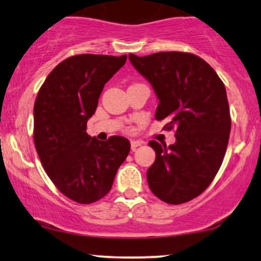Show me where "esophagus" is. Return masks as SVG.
Wrapping results in <instances>:
<instances>
[{"label": "esophagus", "instance_id": "esophagus-1", "mask_svg": "<svg viewBox=\"0 0 261 261\" xmlns=\"http://www.w3.org/2000/svg\"><path fill=\"white\" fill-rule=\"evenodd\" d=\"M142 142L141 141H132L130 142V147H132V151H134L135 148L139 147V146H141Z\"/></svg>", "mask_w": 261, "mask_h": 261}]
</instances>
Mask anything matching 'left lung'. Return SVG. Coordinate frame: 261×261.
<instances>
[{
    "label": "left lung",
    "mask_w": 261,
    "mask_h": 261,
    "mask_svg": "<svg viewBox=\"0 0 261 261\" xmlns=\"http://www.w3.org/2000/svg\"><path fill=\"white\" fill-rule=\"evenodd\" d=\"M133 66L152 84L159 98L156 120L169 119L176 144L151 140L155 162L147 183L156 197L181 204L197 197L219 172L231 127L226 88L205 60L188 52H158L138 57Z\"/></svg>",
    "instance_id": "8db88e82"
}]
</instances>
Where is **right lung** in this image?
Masks as SVG:
<instances>
[{
    "mask_svg": "<svg viewBox=\"0 0 261 261\" xmlns=\"http://www.w3.org/2000/svg\"><path fill=\"white\" fill-rule=\"evenodd\" d=\"M127 56L78 55L63 60L41 85L34 103V145L44 169L67 198L90 204L108 194L130 144L99 141L87 133L105 84Z\"/></svg>",
    "mask_w": 261,
    "mask_h": 261,
    "instance_id": "right-lung-1",
    "label": "right lung"
}]
</instances>
